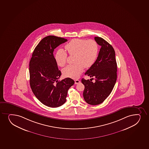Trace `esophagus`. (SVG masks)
I'll return each mask as SVG.
<instances>
[{
  "instance_id": "1",
  "label": "esophagus",
  "mask_w": 149,
  "mask_h": 149,
  "mask_svg": "<svg viewBox=\"0 0 149 149\" xmlns=\"http://www.w3.org/2000/svg\"><path fill=\"white\" fill-rule=\"evenodd\" d=\"M74 82H75V84H79V83H80V81H79L78 79H77V80H75L74 81Z\"/></svg>"
}]
</instances>
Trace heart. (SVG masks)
I'll return each instance as SVG.
<instances>
[{
  "mask_svg": "<svg viewBox=\"0 0 149 149\" xmlns=\"http://www.w3.org/2000/svg\"><path fill=\"white\" fill-rule=\"evenodd\" d=\"M68 55H75L74 62L75 63L69 65L63 70V76L72 79H77L81 75L84 68H89L93 65L97 58L98 46L93 40L74 39L65 46ZM67 54L62 49H58L55 54V60L56 64L63 67L67 62Z\"/></svg>",
  "mask_w": 149,
  "mask_h": 149,
  "instance_id": "heart-1",
  "label": "heart"
}]
</instances>
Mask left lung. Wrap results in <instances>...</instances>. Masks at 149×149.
<instances>
[{
    "instance_id": "left-lung-1",
    "label": "left lung",
    "mask_w": 149,
    "mask_h": 149,
    "mask_svg": "<svg viewBox=\"0 0 149 149\" xmlns=\"http://www.w3.org/2000/svg\"><path fill=\"white\" fill-rule=\"evenodd\" d=\"M94 39L101 48L95 62L85 74L95 77V82L81 79L84 86V99L88 104L93 105L104 101L113 90L117 79V63L114 49L101 37H95Z\"/></svg>"
}]
</instances>
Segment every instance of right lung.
<instances>
[{
	"instance_id": "right-lung-1",
	"label": "right lung",
	"mask_w": 149,
	"mask_h": 149,
	"mask_svg": "<svg viewBox=\"0 0 149 149\" xmlns=\"http://www.w3.org/2000/svg\"><path fill=\"white\" fill-rule=\"evenodd\" d=\"M68 40L55 36L43 38L35 48L30 63V84L33 93L43 104L58 107L66 101L68 91L74 84L68 77L58 81L61 72L54 56V49Z\"/></svg>"
}]
</instances>
